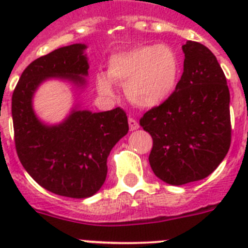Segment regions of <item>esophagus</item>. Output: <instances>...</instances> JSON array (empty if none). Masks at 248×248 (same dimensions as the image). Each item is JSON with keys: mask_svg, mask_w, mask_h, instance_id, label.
<instances>
[{"mask_svg": "<svg viewBox=\"0 0 248 248\" xmlns=\"http://www.w3.org/2000/svg\"><path fill=\"white\" fill-rule=\"evenodd\" d=\"M128 122H129V129H130V130H135V129L139 128V124H138V122L134 119V118H129Z\"/></svg>", "mask_w": 248, "mask_h": 248, "instance_id": "34e87169", "label": "esophagus"}]
</instances>
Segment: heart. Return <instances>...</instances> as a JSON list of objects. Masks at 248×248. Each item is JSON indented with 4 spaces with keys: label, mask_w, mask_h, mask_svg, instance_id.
Masks as SVG:
<instances>
[{
    "label": "heart",
    "mask_w": 248,
    "mask_h": 248,
    "mask_svg": "<svg viewBox=\"0 0 248 248\" xmlns=\"http://www.w3.org/2000/svg\"><path fill=\"white\" fill-rule=\"evenodd\" d=\"M180 72L177 54L168 46H140L113 56L108 77L98 76L97 87L104 95L113 93L111 83L125 85L129 99L140 107H155L174 91Z\"/></svg>",
    "instance_id": "b5f03b06"
}]
</instances>
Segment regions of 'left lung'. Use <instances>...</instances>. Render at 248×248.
Segmentation results:
<instances>
[{
  "label": "left lung",
  "mask_w": 248,
  "mask_h": 248,
  "mask_svg": "<svg viewBox=\"0 0 248 248\" xmlns=\"http://www.w3.org/2000/svg\"><path fill=\"white\" fill-rule=\"evenodd\" d=\"M184 72L166 100L140 119L153 138L149 163L170 185L205 179L226 156L231 145L230 91L211 50L187 41Z\"/></svg>",
  "instance_id": "obj_1"
}]
</instances>
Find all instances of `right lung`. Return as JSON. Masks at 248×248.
I'll use <instances>...</instances> for the list:
<instances>
[{"mask_svg": "<svg viewBox=\"0 0 248 248\" xmlns=\"http://www.w3.org/2000/svg\"><path fill=\"white\" fill-rule=\"evenodd\" d=\"M84 45L67 46L39 57L26 68L12 94V119L17 155L37 184L65 198L94 195L107 177V159L113 146L128 133L122 108L92 113L73 110L59 125L47 126L32 109L37 87L49 77L78 84L88 74Z\"/></svg>", "mask_w": 248, "mask_h": 248, "instance_id": "1", "label": "right lung"}]
</instances>
